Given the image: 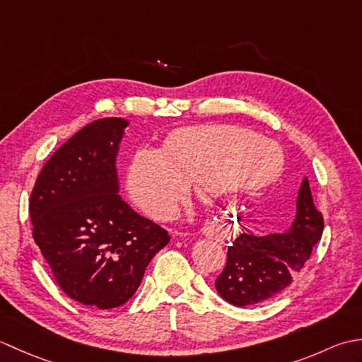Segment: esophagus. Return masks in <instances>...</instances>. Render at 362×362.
Instances as JSON below:
<instances>
[{
  "instance_id": "1",
  "label": "esophagus",
  "mask_w": 362,
  "mask_h": 362,
  "mask_svg": "<svg viewBox=\"0 0 362 362\" xmlns=\"http://www.w3.org/2000/svg\"><path fill=\"white\" fill-rule=\"evenodd\" d=\"M201 233L202 235H205V236H214V238H219L218 236V232H216V230H214L211 226H202L201 227ZM180 236L182 235H185V233H179Z\"/></svg>"
}]
</instances>
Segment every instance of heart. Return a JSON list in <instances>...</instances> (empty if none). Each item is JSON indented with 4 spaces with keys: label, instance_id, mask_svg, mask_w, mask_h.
I'll return each mask as SVG.
<instances>
[{
    "label": "heart",
    "instance_id": "b5f03b06",
    "mask_svg": "<svg viewBox=\"0 0 362 362\" xmlns=\"http://www.w3.org/2000/svg\"><path fill=\"white\" fill-rule=\"evenodd\" d=\"M281 166V149L253 130L189 126L168 134L160 149H138L129 165L127 188L149 216L166 219L187 197L189 182L197 197L211 204L267 185Z\"/></svg>",
    "mask_w": 362,
    "mask_h": 362
}]
</instances>
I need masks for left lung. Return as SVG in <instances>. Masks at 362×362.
Instances as JSON below:
<instances>
[{
	"label": "left lung",
	"mask_w": 362,
	"mask_h": 362,
	"mask_svg": "<svg viewBox=\"0 0 362 362\" xmlns=\"http://www.w3.org/2000/svg\"><path fill=\"white\" fill-rule=\"evenodd\" d=\"M324 232V216L303 179L297 213L288 232L241 233L228 247L227 264L216 279L219 296L235 306H250L280 294L302 271Z\"/></svg>",
	"instance_id": "1"
}]
</instances>
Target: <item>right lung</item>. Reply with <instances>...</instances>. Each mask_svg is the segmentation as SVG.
Returning <instances> with one entry per match:
<instances>
[{"instance_id":"obj_1","label":"right lung","mask_w":362,"mask_h":362,"mask_svg":"<svg viewBox=\"0 0 362 362\" xmlns=\"http://www.w3.org/2000/svg\"><path fill=\"white\" fill-rule=\"evenodd\" d=\"M129 122H90L52 153L29 201L33 236L68 297L93 310L124 305L171 240L122 201L117 156Z\"/></svg>"}]
</instances>
